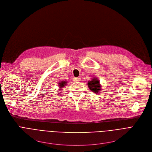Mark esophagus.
<instances>
[{"mask_svg": "<svg viewBox=\"0 0 152 152\" xmlns=\"http://www.w3.org/2000/svg\"><path fill=\"white\" fill-rule=\"evenodd\" d=\"M80 80H81V79L80 78V77H75L74 79H73V80L75 81V82H79V81H80Z\"/></svg>", "mask_w": 152, "mask_h": 152, "instance_id": "34e87169", "label": "esophagus"}]
</instances>
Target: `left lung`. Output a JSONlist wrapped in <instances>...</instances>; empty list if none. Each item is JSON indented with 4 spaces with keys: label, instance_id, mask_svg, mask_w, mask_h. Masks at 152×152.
<instances>
[{
    "label": "left lung",
    "instance_id": "1",
    "mask_svg": "<svg viewBox=\"0 0 152 152\" xmlns=\"http://www.w3.org/2000/svg\"><path fill=\"white\" fill-rule=\"evenodd\" d=\"M88 86L89 88L91 90L92 92L95 93H98L101 90V85L100 84V81L97 78H93L90 81L88 82Z\"/></svg>",
    "mask_w": 152,
    "mask_h": 152
}]
</instances>
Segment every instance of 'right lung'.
Wrapping results in <instances>:
<instances>
[{
	"label": "right lung",
	"instance_id": "1",
	"mask_svg": "<svg viewBox=\"0 0 152 152\" xmlns=\"http://www.w3.org/2000/svg\"><path fill=\"white\" fill-rule=\"evenodd\" d=\"M67 81H61V82H60L59 83V85H58V86H59V87L61 89V88H62L64 86H66V85L67 83Z\"/></svg>",
	"mask_w": 152,
	"mask_h": 152
}]
</instances>
